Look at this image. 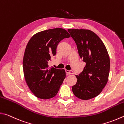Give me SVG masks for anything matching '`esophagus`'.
<instances>
[{
    "instance_id": "esophagus-1",
    "label": "esophagus",
    "mask_w": 124,
    "mask_h": 124,
    "mask_svg": "<svg viewBox=\"0 0 124 124\" xmlns=\"http://www.w3.org/2000/svg\"><path fill=\"white\" fill-rule=\"evenodd\" d=\"M65 72L67 74H73V72L72 71V70H70V71H69V70H65Z\"/></svg>"
}]
</instances>
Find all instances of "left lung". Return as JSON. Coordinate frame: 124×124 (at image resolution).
Segmentation results:
<instances>
[{"instance_id":"1","label":"left lung","mask_w":124,"mask_h":124,"mask_svg":"<svg viewBox=\"0 0 124 124\" xmlns=\"http://www.w3.org/2000/svg\"><path fill=\"white\" fill-rule=\"evenodd\" d=\"M75 43L78 53L86 63L82 72L76 75L77 81L72 86L76 97L88 100L98 95L108 79L110 60L104 44L89 30L68 29Z\"/></svg>"}]
</instances>
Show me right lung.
<instances>
[{
	"label": "right lung",
	"mask_w": 124,
	"mask_h": 124,
	"mask_svg": "<svg viewBox=\"0 0 124 124\" xmlns=\"http://www.w3.org/2000/svg\"><path fill=\"white\" fill-rule=\"evenodd\" d=\"M70 37L61 28L35 34L28 42L23 58V71L28 86L35 96L48 99L55 96L66 77L64 69L49 67L48 62L56 54L58 44Z\"/></svg>",
	"instance_id": "obj_1"
}]
</instances>
